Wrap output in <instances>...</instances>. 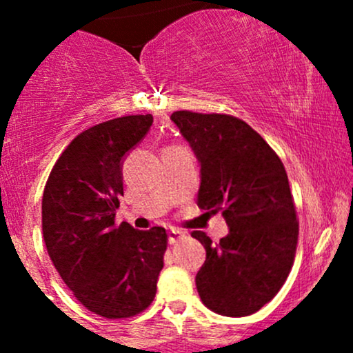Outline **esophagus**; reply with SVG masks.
I'll return each instance as SVG.
<instances>
[{
  "label": "esophagus",
  "instance_id": "obj_1",
  "mask_svg": "<svg viewBox=\"0 0 353 353\" xmlns=\"http://www.w3.org/2000/svg\"><path fill=\"white\" fill-rule=\"evenodd\" d=\"M182 239H184V234H182L181 230H176V229L169 230V234H168L169 244H176V242L182 241Z\"/></svg>",
  "mask_w": 353,
  "mask_h": 353
}]
</instances>
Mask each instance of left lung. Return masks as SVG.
Wrapping results in <instances>:
<instances>
[{"label": "left lung", "instance_id": "1", "mask_svg": "<svg viewBox=\"0 0 353 353\" xmlns=\"http://www.w3.org/2000/svg\"><path fill=\"white\" fill-rule=\"evenodd\" d=\"M171 119L201 163L197 205L229 225L219 244L190 234L205 249L197 292L212 312L245 317L272 301L294 265L299 221L285 168L239 117L176 111Z\"/></svg>", "mask_w": 353, "mask_h": 353}]
</instances>
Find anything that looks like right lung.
Segmentation results:
<instances>
[{"label": "right lung", "mask_w": 353, "mask_h": 353, "mask_svg": "<svg viewBox=\"0 0 353 353\" xmlns=\"http://www.w3.org/2000/svg\"><path fill=\"white\" fill-rule=\"evenodd\" d=\"M152 124L151 114L92 125L71 141L43 194V237L74 297L104 319H128L151 305L164 267V228L116 225L123 157Z\"/></svg>", "instance_id": "add662e5"}]
</instances>
